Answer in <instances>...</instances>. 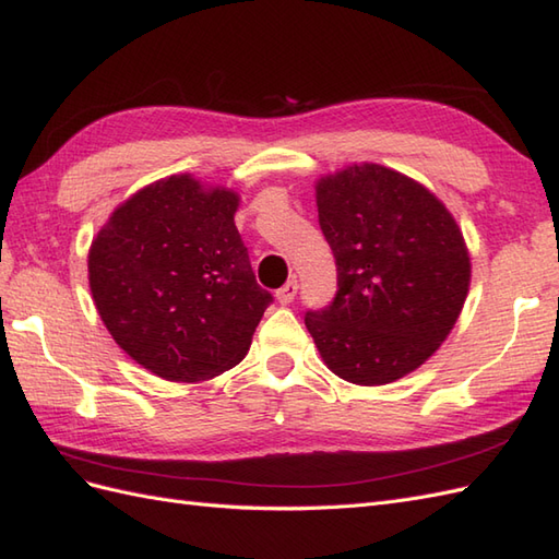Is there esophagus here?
Instances as JSON below:
<instances>
[{"instance_id":"1","label":"esophagus","mask_w":559,"mask_h":559,"mask_svg":"<svg viewBox=\"0 0 559 559\" xmlns=\"http://www.w3.org/2000/svg\"><path fill=\"white\" fill-rule=\"evenodd\" d=\"M295 295H297V281L290 278L288 283L283 285V288L276 290V300H278L281 305H290V302L295 300Z\"/></svg>"}]
</instances>
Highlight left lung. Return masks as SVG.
Segmentation results:
<instances>
[{
	"label": "left lung",
	"mask_w": 559,
	"mask_h": 559,
	"mask_svg": "<svg viewBox=\"0 0 559 559\" xmlns=\"http://www.w3.org/2000/svg\"><path fill=\"white\" fill-rule=\"evenodd\" d=\"M338 293L305 326L335 376L385 385L419 369L462 314L472 259L455 216L417 180L349 164L317 180Z\"/></svg>",
	"instance_id": "8db88e82"
}]
</instances>
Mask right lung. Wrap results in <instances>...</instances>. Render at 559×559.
<instances>
[{"label": "right lung", "mask_w": 559, "mask_h": 559, "mask_svg": "<svg viewBox=\"0 0 559 559\" xmlns=\"http://www.w3.org/2000/svg\"><path fill=\"white\" fill-rule=\"evenodd\" d=\"M238 204L236 190L168 176L116 206L90 245L99 319L164 381L200 383L236 367L274 300L254 281Z\"/></svg>", "instance_id": "right-lung-1"}]
</instances>
